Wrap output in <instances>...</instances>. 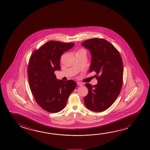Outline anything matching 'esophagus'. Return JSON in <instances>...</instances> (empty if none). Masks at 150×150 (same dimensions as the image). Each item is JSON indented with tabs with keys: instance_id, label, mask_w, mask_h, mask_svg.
Instances as JSON below:
<instances>
[{
	"instance_id": "esophagus-1",
	"label": "esophagus",
	"mask_w": 150,
	"mask_h": 150,
	"mask_svg": "<svg viewBox=\"0 0 150 150\" xmlns=\"http://www.w3.org/2000/svg\"><path fill=\"white\" fill-rule=\"evenodd\" d=\"M77 85H79V86H82L83 84L81 83V82H80V81H78V82H77Z\"/></svg>"
}]
</instances>
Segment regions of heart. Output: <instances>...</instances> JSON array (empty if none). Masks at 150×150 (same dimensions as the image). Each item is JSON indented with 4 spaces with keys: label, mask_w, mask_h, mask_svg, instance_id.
<instances>
[{
    "label": "heart",
    "mask_w": 150,
    "mask_h": 150,
    "mask_svg": "<svg viewBox=\"0 0 150 150\" xmlns=\"http://www.w3.org/2000/svg\"><path fill=\"white\" fill-rule=\"evenodd\" d=\"M78 52H84V53H86L85 50H84V49H80V50H79L77 51V53H78Z\"/></svg>",
    "instance_id": "1"
}]
</instances>
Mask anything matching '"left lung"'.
<instances>
[{"label":"left lung","instance_id":"1","mask_svg":"<svg viewBox=\"0 0 150 150\" xmlns=\"http://www.w3.org/2000/svg\"><path fill=\"white\" fill-rule=\"evenodd\" d=\"M89 50L92 61L89 71H95L97 84L86 83L88 94L84 97L87 108L94 112L107 110L120 94L123 84V64L121 55L111 43L94 38L81 44Z\"/></svg>","mask_w":150,"mask_h":150}]
</instances>
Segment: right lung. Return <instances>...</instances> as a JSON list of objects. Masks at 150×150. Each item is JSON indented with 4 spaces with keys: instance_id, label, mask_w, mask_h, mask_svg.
I'll use <instances>...</instances> for the list:
<instances>
[{
    "instance_id": "add662e5",
    "label": "right lung",
    "mask_w": 150,
    "mask_h": 150,
    "mask_svg": "<svg viewBox=\"0 0 150 150\" xmlns=\"http://www.w3.org/2000/svg\"><path fill=\"white\" fill-rule=\"evenodd\" d=\"M74 43L51 40L32 53L27 69L29 87L35 101L50 113H57L66 106L69 96L76 87L73 80L56 79L54 73L60 70V59Z\"/></svg>"
}]
</instances>
